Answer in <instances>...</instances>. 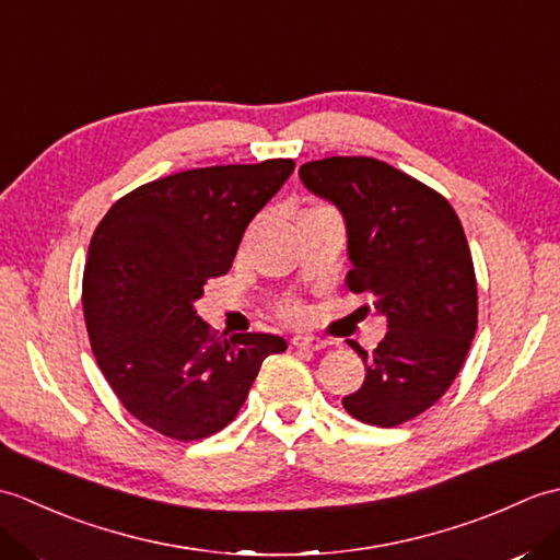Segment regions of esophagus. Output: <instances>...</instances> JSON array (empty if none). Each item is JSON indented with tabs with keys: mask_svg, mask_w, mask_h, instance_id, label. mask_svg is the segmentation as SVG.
Returning <instances> with one entry per match:
<instances>
[{
	"mask_svg": "<svg viewBox=\"0 0 560 560\" xmlns=\"http://www.w3.org/2000/svg\"><path fill=\"white\" fill-rule=\"evenodd\" d=\"M291 343L295 349H307V351H319L327 347V339H319V337H307V335H295L291 339Z\"/></svg>",
	"mask_w": 560,
	"mask_h": 560,
	"instance_id": "obj_1",
	"label": "esophagus"
}]
</instances>
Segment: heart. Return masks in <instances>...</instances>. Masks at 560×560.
Wrapping results in <instances>:
<instances>
[{
  "mask_svg": "<svg viewBox=\"0 0 560 560\" xmlns=\"http://www.w3.org/2000/svg\"><path fill=\"white\" fill-rule=\"evenodd\" d=\"M277 313L289 319V323H303V319L307 317V311L305 305L299 301V299H283L279 305H277Z\"/></svg>",
  "mask_w": 560,
  "mask_h": 560,
  "instance_id": "b5f03b06",
  "label": "heart"
}]
</instances>
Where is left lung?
<instances>
[{"mask_svg": "<svg viewBox=\"0 0 560 560\" xmlns=\"http://www.w3.org/2000/svg\"><path fill=\"white\" fill-rule=\"evenodd\" d=\"M311 192L347 219V287L368 293L387 335L365 363L359 392L341 404L353 419L395 428L428 411L455 383L477 335V273L450 201L416 177L371 156L301 165Z\"/></svg>", "mask_w": 560, "mask_h": 560, "instance_id": "obj_1", "label": "left lung"}]
</instances>
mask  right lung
<instances>
[{"label":"right lung","mask_w":560,"mask_h":560,"mask_svg":"<svg viewBox=\"0 0 560 560\" xmlns=\"http://www.w3.org/2000/svg\"><path fill=\"white\" fill-rule=\"evenodd\" d=\"M295 163L192 168L120 197L91 237L83 317L93 355L122 407L165 438H209L247 399L277 335L217 337L195 311L205 283L231 269L255 213Z\"/></svg>","instance_id":"1"}]
</instances>
